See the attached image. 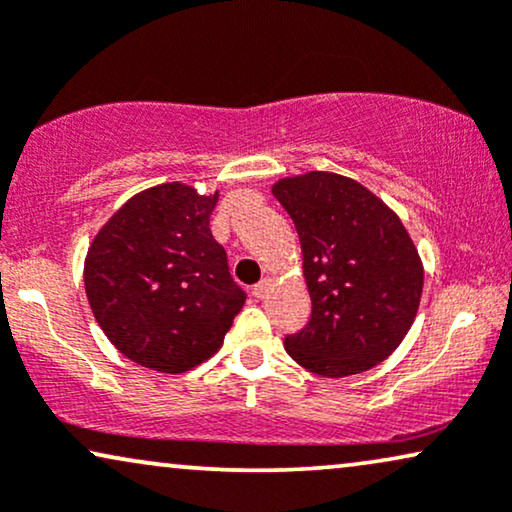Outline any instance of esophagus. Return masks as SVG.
<instances>
[{
	"label": "esophagus",
	"mask_w": 512,
	"mask_h": 512,
	"mask_svg": "<svg viewBox=\"0 0 512 512\" xmlns=\"http://www.w3.org/2000/svg\"><path fill=\"white\" fill-rule=\"evenodd\" d=\"M270 287H272V282L268 280V277H265V280H261L254 289H251V294H254L256 298H265L270 294Z\"/></svg>",
	"instance_id": "34e87169"
}]
</instances>
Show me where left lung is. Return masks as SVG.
I'll return each mask as SVG.
<instances>
[{
	"instance_id": "8db88e82",
	"label": "left lung",
	"mask_w": 512,
	"mask_h": 512,
	"mask_svg": "<svg viewBox=\"0 0 512 512\" xmlns=\"http://www.w3.org/2000/svg\"><path fill=\"white\" fill-rule=\"evenodd\" d=\"M272 195L296 225L313 315L284 348L313 374H362L395 353L418 313L423 263L400 216L331 171L280 178Z\"/></svg>"
}]
</instances>
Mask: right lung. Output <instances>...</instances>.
<instances>
[{"label": "right lung", "mask_w": 512, "mask_h": 512, "mask_svg": "<svg viewBox=\"0 0 512 512\" xmlns=\"http://www.w3.org/2000/svg\"><path fill=\"white\" fill-rule=\"evenodd\" d=\"M214 195L162 183L138 192L96 232L84 289L98 327L131 362L183 374L218 353L244 291L209 228Z\"/></svg>", "instance_id": "right-lung-1"}]
</instances>
